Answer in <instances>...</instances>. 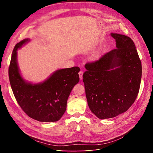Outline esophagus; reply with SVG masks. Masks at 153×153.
<instances>
[{
	"label": "esophagus",
	"instance_id": "34e87169",
	"mask_svg": "<svg viewBox=\"0 0 153 153\" xmlns=\"http://www.w3.org/2000/svg\"><path fill=\"white\" fill-rule=\"evenodd\" d=\"M83 71H80L79 73H78V74H79V76H80V80H82V78H83V77H82V76H83Z\"/></svg>",
	"mask_w": 153,
	"mask_h": 153
}]
</instances>
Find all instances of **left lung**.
<instances>
[{
	"label": "left lung",
	"mask_w": 153,
	"mask_h": 153,
	"mask_svg": "<svg viewBox=\"0 0 153 153\" xmlns=\"http://www.w3.org/2000/svg\"><path fill=\"white\" fill-rule=\"evenodd\" d=\"M116 48L85 65L83 75L88 106L101 119L117 116L135 102L139 91L142 64L133 40L111 33Z\"/></svg>",
	"instance_id": "left-lung-1"
}]
</instances>
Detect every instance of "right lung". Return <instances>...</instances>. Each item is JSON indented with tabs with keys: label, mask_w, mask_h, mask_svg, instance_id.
Segmentation results:
<instances>
[{
	"label": "right lung",
	"mask_w": 153,
	"mask_h": 153,
	"mask_svg": "<svg viewBox=\"0 0 153 153\" xmlns=\"http://www.w3.org/2000/svg\"><path fill=\"white\" fill-rule=\"evenodd\" d=\"M29 41L27 38L17 43L12 53L9 78L14 96L30 117L40 122L57 121L65 112L73 87L79 82L80 68L75 66L58 69L38 84L27 82L20 73L17 50Z\"/></svg>",
	"instance_id": "right-lung-1"
}]
</instances>
